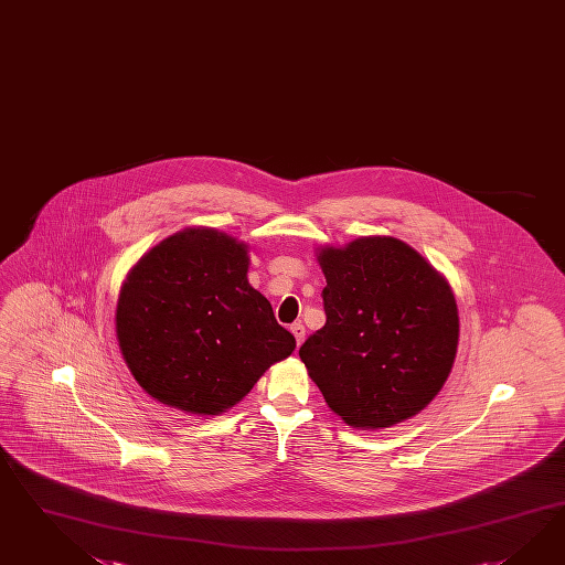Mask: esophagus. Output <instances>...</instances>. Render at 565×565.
Here are the masks:
<instances>
[{
    "label": "esophagus",
    "instance_id": "obj_1",
    "mask_svg": "<svg viewBox=\"0 0 565 565\" xmlns=\"http://www.w3.org/2000/svg\"><path fill=\"white\" fill-rule=\"evenodd\" d=\"M291 333L296 337V343L298 345H302V341H305L306 337V327L302 322H296V324H291Z\"/></svg>",
    "mask_w": 565,
    "mask_h": 565
}]
</instances>
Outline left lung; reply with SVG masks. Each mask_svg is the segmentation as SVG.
Listing matches in <instances>:
<instances>
[{
  "label": "left lung",
  "instance_id": "8db88e82",
  "mask_svg": "<svg viewBox=\"0 0 565 565\" xmlns=\"http://www.w3.org/2000/svg\"><path fill=\"white\" fill-rule=\"evenodd\" d=\"M317 260L327 322L300 360L331 412L355 429H382L426 409L457 358L446 277L393 236L321 246Z\"/></svg>",
  "mask_w": 565,
  "mask_h": 565
}]
</instances>
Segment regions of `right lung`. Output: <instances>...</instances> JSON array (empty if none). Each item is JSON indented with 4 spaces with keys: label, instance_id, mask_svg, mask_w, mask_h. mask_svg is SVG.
<instances>
[{
    "label": "right lung",
    "instance_id": "add662e5",
    "mask_svg": "<svg viewBox=\"0 0 565 565\" xmlns=\"http://www.w3.org/2000/svg\"><path fill=\"white\" fill-rule=\"evenodd\" d=\"M248 244L198 226L168 236L129 269L115 327L122 360L150 397L217 415L294 351V335L248 284Z\"/></svg>",
    "mask_w": 565,
    "mask_h": 565
}]
</instances>
